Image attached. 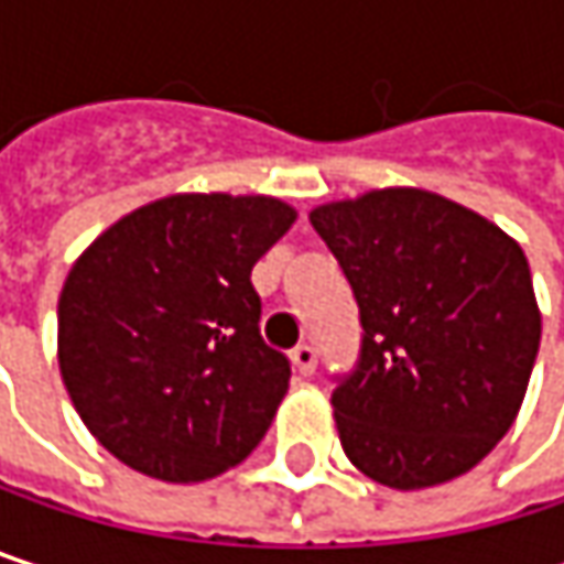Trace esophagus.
<instances>
[{
	"label": "esophagus",
	"mask_w": 564,
	"mask_h": 564,
	"mask_svg": "<svg viewBox=\"0 0 564 564\" xmlns=\"http://www.w3.org/2000/svg\"><path fill=\"white\" fill-rule=\"evenodd\" d=\"M290 362H293V369L300 372V376H313L316 372V349L313 346H296L293 352H290Z\"/></svg>",
	"instance_id": "obj_1"
}]
</instances>
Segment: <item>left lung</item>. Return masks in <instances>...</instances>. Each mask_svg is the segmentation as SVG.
<instances>
[{"mask_svg": "<svg viewBox=\"0 0 564 564\" xmlns=\"http://www.w3.org/2000/svg\"><path fill=\"white\" fill-rule=\"evenodd\" d=\"M310 221L362 319L359 366L333 392L346 457L392 490L467 474L512 427L539 352L519 241L411 185L316 205Z\"/></svg>", "mask_w": 564, "mask_h": 564, "instance_id": "1", "label": "left lung"}]
</instances>
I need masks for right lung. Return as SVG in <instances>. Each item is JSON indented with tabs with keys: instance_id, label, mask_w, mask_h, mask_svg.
I'll list each match as a JSON object with an SVG mask.
<instances>
[{
	"instance_id": "obj_1",
	"label": "right lung",
	"mask_w": 564,
	"mask_h": 564,
	"mask_svg": "<svg viewBox=\"0 0 564 564\" xmlns=\"http://www.w3.org/2000/svg\"><path fill=\"white\" fill-rule=\"evenodd\" d=\"M296 221L271 195L178 192L113 221L57 296V366L127 467L202 484L241 464L290 386L261 339L251 268Z\"/></svg>"
}]
</instances>
